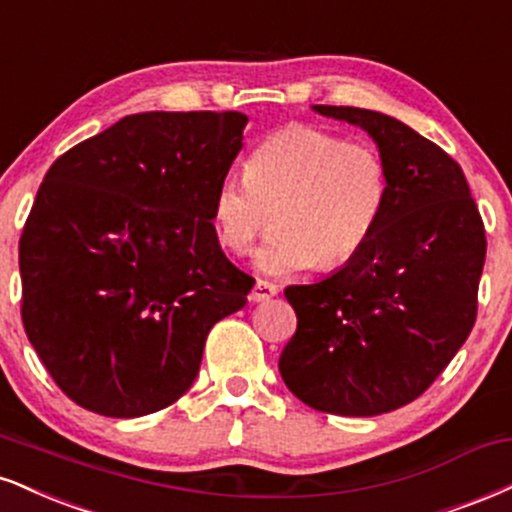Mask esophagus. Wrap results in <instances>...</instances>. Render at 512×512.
Wrapping results in <instances>:
<instances>
[{"label":"esophagus","instance_id":"34e87169","mask_svg":"<svg viewBox=\"0 0 512 512\" xmlns=\"http://www.w3.org/2000/svg\"><path fill=\"white\" fill-rule=\"evenodd\" d=\"M276 293H279V288H276L274 283L260 279L255 283V286H252L250 300H252V303H267V300H272Z\"/></svg>","mask_w":512,"mask_h":512}]
</instances>
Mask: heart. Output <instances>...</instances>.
<instances>
[{"instance_id": "b5f03b06", "label": "heart", "mask_w": 512, "mask_h": 512, "mask_svg": "<svg viewBox=\"0 0 512 512\" xmlns=\"http://www.w3.org/2000/svg\"><path fill=\"white\" fill-rule=\"evenodd\" d=\"M389 166L372 145L317 126H288L245 159L243 176L221 178L212 195L219 245L245 255L274 214L276 231L257 250L269 276L346 264L369 243L389 202Z\"/></svg>"}]
</instances>
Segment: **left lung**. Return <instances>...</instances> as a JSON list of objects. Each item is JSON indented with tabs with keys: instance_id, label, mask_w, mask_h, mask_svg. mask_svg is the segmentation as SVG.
Wrapping results in <instances>:
<instances>
[{
	"instance_id": "obj_1",
	"label": "left lung",
	"mask_w": 512,
	"mask_h": 512,
	"mask_svg": "<svg viewBox=\"0 0 512 512\" xmlns=\"http://www.w3.org/2000/svg\"><path fill=\"white\" fill-rule=\"evenodd\" d=\"M312 109L372 135L391 188L377 231L346 267L283 291L298 329L279 372L310 408L372 417L422 396L470 336L484 221L460 164L403 121L357 107Z\"/></svg>"
}]
</instances>
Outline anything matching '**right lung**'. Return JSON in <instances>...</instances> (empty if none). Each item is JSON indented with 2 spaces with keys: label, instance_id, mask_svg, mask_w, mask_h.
I'll use <instances>...</instances> for the list:
<instances>
[{
  "label": "right lung",
  "instance_id": "obj_1",
  "mask_svg": "<svg viewBox=\"0 0 512 512\" xmlns=\"http://www.w3.org/2000/svg\"><path fill=\"white\" fill-rule=\"evenodd\" d=\"M240 112H145L49 166L21 243V317L61 391L104 417L169 408L209 329L255 279L221 250L212 195L243 150Z\"/></svg>",
  "mask_w": 512,
  "mask_h": 512
}]
</instances>
